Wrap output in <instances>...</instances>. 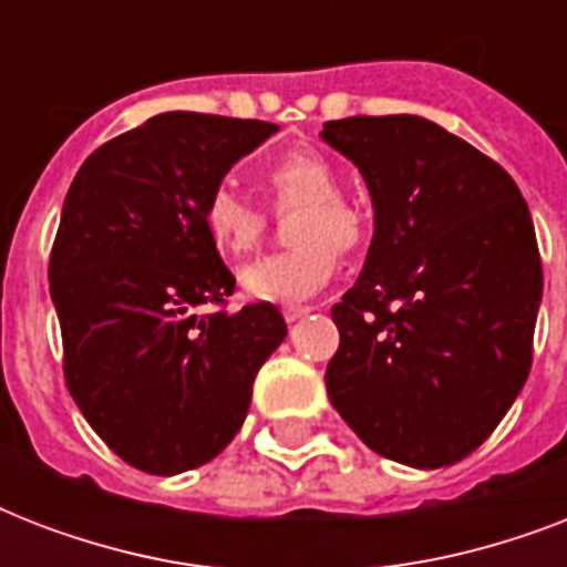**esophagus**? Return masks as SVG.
<instances>
[{"label": "esophagus", "mask_w": 567, "mask_h": 567, "mask_svg": "<svg viewBox=\"0 0 567 567\" xmlns=\"http://www.w3.org/2000/svg\"><path fill=\"white\" fill-rule=\"evenodd\" d=\"M309 311H315V306H302V302H288V306H285V309H282V315H285V320H300V318H306Z\"/></svg>", "instance_id": "obj_1"}]
</instances>
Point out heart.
Instances as JSON below:
<instances>
[{"label":"heart","instance_id":"b5f03b06","mask_svg":"<svg viewBox=\"0 0 567 567\" xmlns=\"http://www.w3.org/2000/svg\"><path fill=\"white\" fill-rule=\"evenodd\" d=\"M274 208H297L291 249L256 258L240 270V288L256 300H300L329 282L338 252H359L371 238L368 214L341 194L336 167L318 153H291L265 171ZM203 229L220 256L238 261L261 244L267 212L249 196L217 185L203 203Z\"/></svg>","mask_w":567,"mask_h":567}]
</instances>
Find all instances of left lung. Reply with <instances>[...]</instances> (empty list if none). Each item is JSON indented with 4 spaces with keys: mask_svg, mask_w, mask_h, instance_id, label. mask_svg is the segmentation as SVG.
Returning a JSON list of instances; mask_svg holds the SVG:
<instances>
[{
    "mask_svg": "<svg viewBox=\"0 0 567 567\" xmlns=\"http://www.w3.org/2000/svg\"><path fill=\"white\" fill-rule=\"evenodd\" d=\"M320 135L373 199L364 270L332 306L329 400L379 456L462 462L533 364L545 276L527 203L501 164L432 120H329Z\"/></svg>",
    "mask_w": 567,
    "mask_h": 567,
    "instance_id": "left-lung-1",
    "label": "left lung"
}]
</instances>
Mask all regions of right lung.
Listing matches in <instances>:
<instances>
[{"label": "right lung", "instance_id": "add662e5", "mask_svg": "<svg viewBox=\"0 0 567 567\" xmlns=\"http://www.w3.org/2000/svg\"><path fill=\"white\" fill-rule=\"evenodd\" d=\"M265 120L167 111L93 150L49 252L64 379L126 465L171 476L212 462L247 417L252 379L288 336L274 302L226 311L235 276L203 203Z\"/></svg>", "mask_w": 567, "mask_h": 567}]
</instances>
